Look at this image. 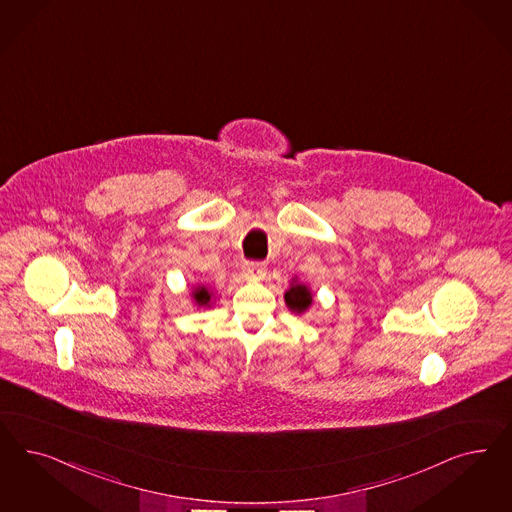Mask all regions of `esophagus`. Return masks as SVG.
I'll list each match as a JSON object with an SVG mask.
<instances>
[{
  "mask_svg": "<svg viewBox=\"0 0 512 512\" xmlns=\"http://www.w3.org/2000/svg\"><path fill=\"white\" fill-rule=\"evenodd\" d=\"M245 275L247 277H264L265 275V267L264 265L260 264V262H248L247 265H245Z\"/></svg>",
  "mask_w": 512,
  "mask_h": 512,
  "instance_id": "1",
  "label": "esophagus"
}]
</instances>
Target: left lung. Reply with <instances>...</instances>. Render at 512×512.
<instances>
[{"label": "left lung", "instance_id": "1", "mask_svg": "<svg viewBox=\"0 0 512 512\" xmlns=\"http://www.w3.org/2000/svg\"><path fill=\"white\" fill-rule=\"evenodd\" d=\"M284 299H286V305H288L294 313H303V311L311 305L313 296H311V292L307 290V286H303V284H292V288L284 294Z\"/></svg>", "mask_w": 512, "mask_h": 512}]
</instances>
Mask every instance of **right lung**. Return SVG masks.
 <instances>
[{
  "label": "right lung",
  "instance_id": "1",
  "mask_svg": "<svg viewBox=\"0 0 512 512\" xmlns=\"http://www.w3.org/2000/svg\"><path fill=\"white\" fill-rule=\"evenodd\" d=\"M194 297H196V301H198L199 305H207L209 303V292H207V288H198L196 292H194Z\"/></svg>",
  "mask_w": 512,
  "mask_h": 512
}]
</instances>
